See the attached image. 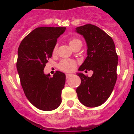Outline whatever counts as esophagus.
<instances>
[{
  "label": "esophagus",
  "instance_id": "esophagus-1",
  "mask_svg": "<svg viewBox=\"0 0 134 134\" xmlns=\"http://www.w3.org/2000/svg\"><path fill=\"white\" fill-rule=\"evenodd\" d=\"M72 76V74H66V78L68 79V78L70 77H71Z\"/></svg>",
  "mask_w": 134,
  "mask_h": 134
}]
</instances>
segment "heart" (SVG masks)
<instances>
[{
    "label": "heart",
    "instance_id": "1",
    "mask_svg": "<svg viewBox=\"0 0 134 134\" xmlns=\"http://www.w3.org/2000/svg\"><path fill=\"white\" fill-rule=\"evenodd\" d=\"M81 42V41L80 40L77 39V38H74V39H71L69 41V45L70 47H74V45H76V44H77L78 43ZM58 49V46L55 45L54 48H53V53L55 54L57 52ZM59 68L60 70H63V71L65 72H70L73 70L74 69L76 68V63L74 61L72 60H63L59 64Z\"/></svg>",
    "mask_w": 134,
    "mask_h": 134
}]
</instances>
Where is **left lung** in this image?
I'll return each instance as SVG.
<instances>
[{
  "mask_svg": "<svg viewBox=\"0 0 134 134\" xmlns=\"http://www.w3.org/2000/svg\"><path fill=\"white\" fill-rule=\"evenodd\" d=\"M87 44V57L78 70H92L91 77L77 73L81 83L76 90L78 99L87 107L103 104L113 91L117 79L118 55L113 39L104 31L93 24L76 28Z\"/></svg>",
  "mask_w": 134,
  "mask_h": 134,
  "instance_id": "1",
  "label": "left lung"
}]
</instances>
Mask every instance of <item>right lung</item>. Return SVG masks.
<instances>
[{
	"instance_id": "add662e5",
	"label": "right lung",
	"mask_w": 134,
	"mask_h": 134,
	"mask_svg": "<svg viewBox=\"0 0 134 134\" xmlns=\"http://www.w3.org/2000/svg\"><path fill=\"white\" fill-rule=\"evenodd\" d=\"M65 30V27H37L18 48L16 67L24 93L31 103L43 111L55 110L62 103L65 74L57 71L51 77L43 70L58 38Z\"/></svg>"
}]
</instances>
